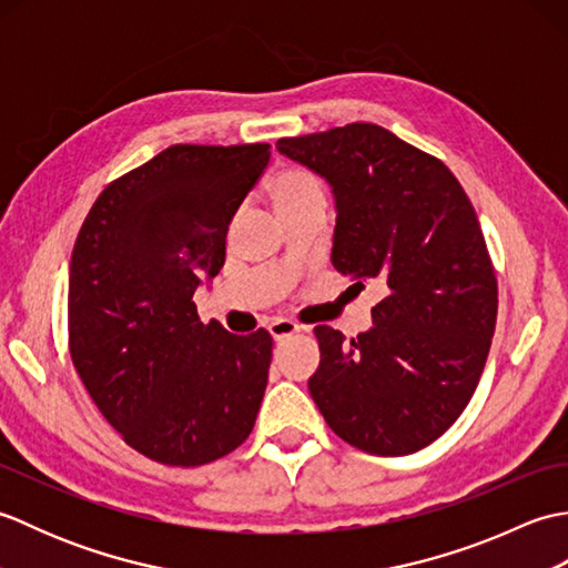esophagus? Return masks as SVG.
I'll use <instances>...</instances> for the list:
<instances>
[{"label":"esophagus","mask_w":568,"mask_h":568,"mask_svg":"<svg viewBox=\"0 0 568 568\" xmlns=\"http://www.w3.org/2000/svg\"><path fill=\"white\" fill-rule=\"evenodd\" d=\"M300 329V324L297 322H293V320H273L271 324H268V332H271V336L275 342H285L287 336H293V334H297Z\"/></svg>","instance_id":"34e87169"}]
</instances>
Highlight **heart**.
Listing matches in <instances>:
<instances>
[{
  "label": "heart",
  "mask_w": 568,
  "mask_h": 568,
  "mask_svg": "<svg viewBox=\"0 0 568 568\" xmlns=\"http://www.w3.org/2000/svg\"><path fill=\"white\" fill-rule=\"evenodd\" d=\"M271 195L275 200V207H287V204L303 202L310 197H322L320 180L303 171V168H283L281 173H275L271 183Z\"/></svg>",
  "instance_id": "obj_1"
}]
</instances>
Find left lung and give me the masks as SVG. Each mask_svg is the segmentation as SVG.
Masks as SVG:
<instances>
[{"mask_svg":"<svg viewBox=\"0 0 568 568\" xmlns=\"http://www.w3.org/2000/svg\"><path fill=\"white\" fill-rule=\"evenodd\" d=\"M275 146L332 185L334 268L361 287H385L373 327L356 339L315 327L322 358L312 400L361 452L425 449L464 413L496 332L498 281L474 204L439 159L378 124Z\"/></svg>","mask_w":568,"mask_h":568,"instance_id":"obj_1","label":"left lung"}]
</instances>
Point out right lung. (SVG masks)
Instances as JSON below:
<instances>
[{
    "label": "right lung",
    "instance_id": "1",
    "mask_svg": "<svg viewBox=\"0 0 568 568\" xmlns=\"http://www.w3.org/2000/svg\"><path fill=\"white\" fill-rule=\"evenodd\" d=\"M268 161V143H175L112 180L80 226L72 366L104 419L159 464L216 462L256 425L271 334L204 324L192 297L222 271L229 222Z\"/></svg>",
    "mask_w": 568,
    "mask_h": 568
}]
</instances>
